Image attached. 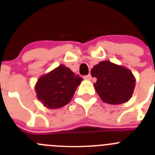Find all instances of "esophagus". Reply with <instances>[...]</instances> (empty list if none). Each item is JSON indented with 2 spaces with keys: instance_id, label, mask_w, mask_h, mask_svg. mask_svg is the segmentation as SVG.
Returning a JSON list of instances; mask_svg holds the SVG:
<instances>
[{
  "instance_id": "34e87169",
  "label": "esophagus",
  "mask_w": 155,
  "mask_h": 155,
  "mask_svg": "<svg viewBox=\"0 0 155 155\" xmlns=\"http://www.w3.org/2000/svg\"><path fill=\"white\" fill-rule=\"evenodd\" d=\"M84 79H87V80H91V74H88L87 76H84Z\"/></svg>"
}]
</instances>
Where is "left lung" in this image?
<instances>
[{
	"label": "left lung",
	"mask_w": 155,
	"mask_h": 155,
	"mask_svg": "<svg viewBox=\"0 0 155 155\" xmlns=\"http://www.w3.org/2000/svg\"><path fill=\"white\" fill-rule=\"evenodd\" d=\"M91 74L97 78L94 86L104 102L118 105L127 102L132 97L136 79L129 69L104 61L91 69Z\"/></svg>",
	"instance_id": "8db88e82"
}]
</instances>
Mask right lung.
Returning a JSON list of instances; mask_svg holds the SVG:
<instances>
[{
	"label": "right lung",
	"mask_w": 155,
	"mask_h": 155,
	"mask_svg": "<svg viewBox=\"0 0 155 155\" xmlns=\"http://www.w3.org/2000/svg\"><path fill=\"white\" fill-rule=\"evenodd\" d=\"M82 81L79 75L61 64L39 78L35 85L37 97L48 109H59L71 101Z\"/></svg>",
	"instance_id": "obj_1"
}]
</instances>
